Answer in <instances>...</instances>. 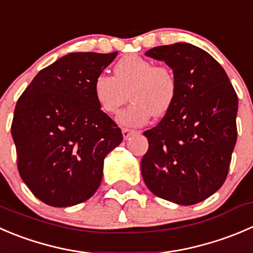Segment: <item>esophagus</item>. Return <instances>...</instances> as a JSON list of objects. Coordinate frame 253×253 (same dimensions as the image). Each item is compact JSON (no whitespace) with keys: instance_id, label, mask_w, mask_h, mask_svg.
Returning <instances> with one entry per match:
<instances>
[{"instance_id":"esophagus-1","label":"esophagus","mask_w":253,"mask_h":253,"mask_svg":"<svg viewBox=\"0 0 253 253\" xmlns=\"http://www.w3.org/2000/svg\"><path fill=\"white\" fill-rule=\"evenodd\" d=\"M132 133H134L133 129H129V128H122V136H124L125 139L128 138Z\"/></svg>"}]
</instances>
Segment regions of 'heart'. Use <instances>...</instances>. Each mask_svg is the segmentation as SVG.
Instances as JSON below:
<instances>
[{"label": "heart", "instance_id": "1", "mask_svg": "<svg viewBox=\"0 0 253 253\" xmlns=\"http://www.w3.org/2000/svg\"><path fill=\"white\" fill-rule=\"evenodd\" d=\"M94 96L104 112L116 115L127 100L132 104L120 114L124 126L139 127L156 117L164 116L174 105L176 80L173 72L164 65H154L149 59L126 55L114 67V77L105 73L96 75L92 84Z\"/></svg>", "mask_w": 253, "mask_h": 253}]
</instances>
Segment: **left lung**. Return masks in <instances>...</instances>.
Segmentation results:
<instances>
[{
	"label": "left lung",
	"instance_id": "obj_1",
	"mask_svg": "<svg viewBox=\"0 0 253 253\" xmlns=\"http://www.w3.org/2000/svg\"><path fill=\"white\" fill-rule=\"evenodd\" d=\"M176 80L171 109L143 132L148 151L141 161L147 188L179 205H193L217 192L229 173L237 139L236 91L224 68L203 49L175 43L149 49Z\"/></svg>",
	"mask_w": 253,
	"mask_h": 253
}]
</instances>
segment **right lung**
<instances>
[{"mask_svg":"<svg viewBox=\"0 0 253 253\" xmlns=\"http://www.w3.org/2000/svg\"><path fill=\"white\" fill-rule=\"evenodd\" d=\"M116 55L61 56L36 75L17 101L11 132L19 175L50 207L91 198L101 183L105 157L124 139L92 90L96 75Z\"/></svg>","mask_w":253,"mask_h":253,"instance_id":"add662e5","label":"right lung"}]
</instances>
